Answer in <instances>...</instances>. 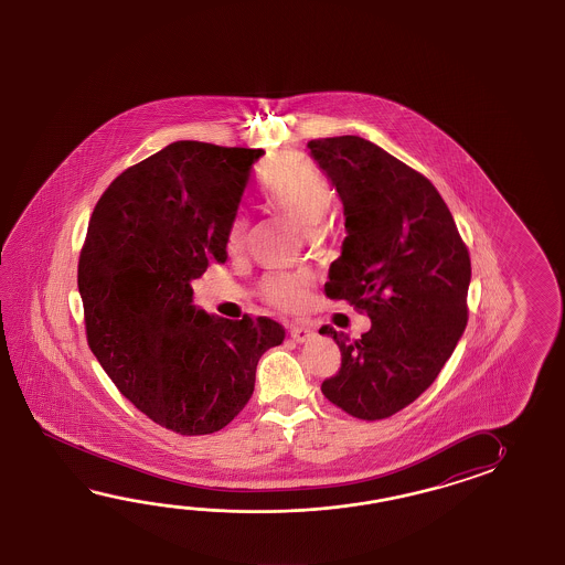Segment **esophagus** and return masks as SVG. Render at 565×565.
<instances>
[{
  "label": "esophagus",
  "mask_w": 565,
  "mask_h": 565,
  "mask_svg": "<svg viewBox=\"0 0 565 565\" xmlns=\"http://www.w3.org/2000/svg\"><path fill=\"white\" fill-rule=\"evenodd\" d=\"M290 337L297 341V343H305L312 337V331L309 327H302V324H290Z\"/></svg>",
  "instance_id": "1"
}]
</instances>
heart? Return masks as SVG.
Returning <instances> with one entry per match:
<instances>
[{
    "instance_id": "heart-1",
    "label": "heart",
    "mask_w": 565,
    "mask_h": 565,
    "mask_svg": "<svg viewBox=\"0 0 565 565\" xmlns=\"http://www.w3.org/2000/svg\"><path fill=\"white\" fill-rule=\"evenodd\" d=\"M266 204L290 217L302 232L311 234L319 228L327 212L335 202L331 181L309 157L300 153H278L273 157L260 175ZM248 241V222L236 217L226 234L230 254H241ZM263 299L280 311H299L307 302L309 285L300 275L277 273L260 282Z\"/></svg>"
}]
</instances>
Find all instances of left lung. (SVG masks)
Here are the masks:
<instances>
[{
  "instance_id": "1",
  "label": "left lung",
  "mask_w": 565,
  "mask_h": 565,
  "mask_svg": "<svg viewBox=\"0 0 565 565\" xmlns=\"http://www.w3.org/2000/svg\"><path fill=\"white\" fill-rule=\"evenodd\" d=\"M335 183L348 236L324 295L367 312L360 339H335L341 367L323 396L360 420H384L420 397L469 321V248L433 181L355 135L309 141Z\"/></svg>"
}]
</instances>
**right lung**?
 <instances>
[{"label": "right lung", "mask_w": 565, "mask_h": 565, "mask_svg": "<svg viewBox=\"0 0 565 565\" xmlns=\"http://www.w3.org/2000/svg\"><path fill=\"white\" fill-rule=\"evenodd\" d=\"M263 149L175 141L125 169L88 222L78 258L88 348L120 394L181 436L228 426L256 365L285 339L268 317H210L193 278L226 260L250 168Z\"/></svg>", "instance_id": "add662e5"}]
</instances>
